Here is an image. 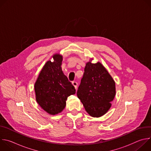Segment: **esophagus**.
I'll return each instance as SVG.
<instances>
[{"label": "esophagus", "mask_w": 151, "mask_h": 151, "mask_svg": "<svg viewBox=\"0 0 151 151\" xmlns=\"http://www.w3.org/2000/svg\"><path fill=\"white\" fill-rule=\"evenodd\" d=\"M72 84L75 87V88L76 89L77 87H78V83L76 81H73V82H72Z\"/></svg>", "instance_id": "1"}]
</instances>
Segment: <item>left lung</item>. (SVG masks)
<instances>
[{
    "label": "left lung",
    "instance_id": "obj_1",
    "mask_svg": "<svg viewBox=\"0 0 151 151\" xmlns=\"http://www.w3.org/2000/svg\"><path fill=\"white\" fill-rule=\"evenodd\" d=\"M115 83L102 64L88 62L77 91L85 111L93 117L104 115L115 96Z\"/></svg>",
    "mask_w": 151,
    "mask_h": 151
}]
</instances>
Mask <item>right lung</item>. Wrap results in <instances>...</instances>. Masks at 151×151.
Wrapping results in <instances>:
<instances>
[{"instance_id":"1","label":"right lung","mask_w":151,"mask_h":151,"mask_svg":"<svg viewBox=\"0 0 151 151\" xmlns=\"http://www.w3.org/2000/svg\"><path fill=\"white\" fill-rule=\"evenodd\" d=\"M54 61H48L42 69L35 84L36 99L42 108L51 115L61 112L66 106V101L76 93L72 83L61 69L63 57L53 55Z\"/></svg>"}]
</instances>
